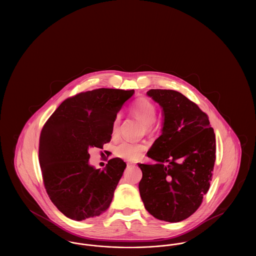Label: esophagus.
Instances as JSON below:
<instances>
[{
  "instance_id": "obj_1",
  "label": "esophagus",
  "mask_w": 256,
  "mask_h": 256,
  "mask_svg": "<svg viewBox=\"0 0 256 256\" xmlns=\"http://www.w3.org/2000/svg\"><path fill=\"white\" fill-rule=\"evenodd\" d=\"M126 165H128V168H130V167H132V166H134V163H130V162H128L126 163Z\"/></svg>"
}]
</instances>
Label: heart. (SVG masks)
Masks as SVG:
<instances>
[{
	"instance_id": "heart-1",
	"label": "heart",
	"mask_w": 256,
	"mask_h": 256,
	"mask_svg": "<svg viewBox=\"0 0 256 256\" xmlns=\"http://www.w3.org/2000/svg\"><path fill=\"white\" fill-rule=\"evenodd\" d=\"M130 111L136 118H138L145 124L146 130H152V124L156 119V108L148 98H138L132 104ZM119 122H120V119H119V116H117L112 124V130H111L112 136H115L118 132ZM146 148V146L144 143L122 141L115 146V154L121 158L135 160L141 156V154Z\"/></svg>"
}]
</instances>
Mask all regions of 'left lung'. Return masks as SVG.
I'll list each match as a JSON object with an SVG mask.
<instances>
[{
    "instance_id": "1",
    "label": "left lung",
    "mask_w": 256,
    "mask_h": 256,
    "mask_svg": "<svg viewBox=\"0 0 256 256\" xmlns=\"http://www.w3.org/2000/svg\"><path fill=\"white\" fill-rule=\"evenodd\" d=\"M163 116L162 134L146 152L156 164H138L139 192L154 218L178 222L200 207L210 186L216 159L215 134L206 114L174 90L150 89Z\"/></svg>"
}]
</instances>
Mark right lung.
<instances>
[{
    "instance_id": "add662e5",
    "label": "right lung",
    "mask_w": 256,
    "mask_h": 256,
    "mask_svg": "<svg viewBox=\"0 0 256 256\" xmlns=\"http://www.w3.org/2000/svg\"><path fill=\"white\" fill-rule=\"evenodd\" d=\"M134 90L98 88L65 100L45 124L39 162L52 204L74 220L106 211L126 167L110 159L104 170L89 164V148H102L111 139L117 113Z\"/></svg>"
}]
</instances>
